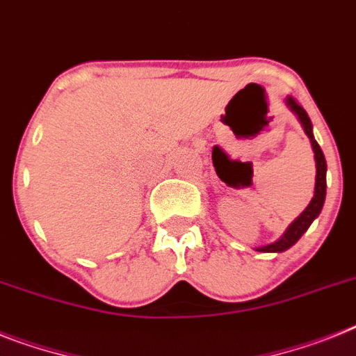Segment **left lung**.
I'll return each mask as SVG.
<instances>
[{
	"instance_id": "8db88e82",
	"label": "left lung",
	"mask_w": 356,
	"mask_h": 356,
	"mask_svg": "<svg viewBox=\"0 0 356 356\" xmlns=\"http://www.w3.org/2000/svg\"><path fill=\"white\" fill-rule=\"evenodd\" d=\"M286 104H288V108L297 115L298 122L302 124L304 132L306 136L309 137V143H312V148H313V154H315V166H316V175H315V192H313V199L309 201L306 210L302 213L298 215L297 219L293 222L289 224L286 232L282 234V237L277 238L275 243L271 244H266V246H259L255 248L257 252H262V253H280V252H286L289 248L293 246L297 243L298 238L302 237L304 234L307 232V228L312 226L313 220L318 217V213L322 211V206H324L325 201V172H327V164H325V157L322 154L321 146L318 143L315 141V136H313V124H312V119L307 118V112L297 103V101L288 95L286 97Z\"/></svg>"
}]
</instances>
